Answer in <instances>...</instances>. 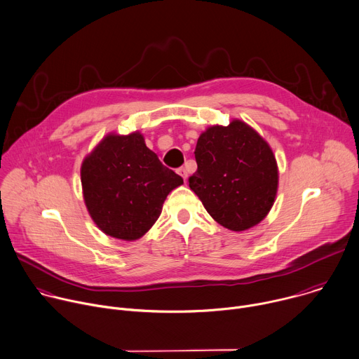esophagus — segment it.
Returning a JSON list of instances; mask_svg holds the SVG:
<instances>
[{
  "label": "esophagus",
  "instance_id": "obj_1",
  "mask_svg": "<svg viewBox=\"0 0 359 359\" xmlns=\"http://www.w3.org/2000/svg\"><path fill=\"white\" fill-rule=\"evenodd\" d=\"M178 174H180L184 180H187V178H188V171H187V168H185V167L178 168Z\"/></svg>",
  "mask_w": 359,
  "mask_h": 359
}]
</instances>
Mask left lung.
I'll return each instance as SVG.
<instances>
[{
  "label": "left lung",
  "mask_w": 359,
  "mask_h": 359,
  "mask_svg": "<svg viewBox=\"0 0 359 359\" xmlns=\"http://www.w3.org/2000/svg\"><path fill=\"white\" fill-rule=\"evenodd\" d=\"M198 170L189 188L219 225L246 231L266 218L277 192V163L267 142L246 123L212 126L196 142Z\"/></svg>",
  "instance_id": "8db88e82"
}]
</instances>
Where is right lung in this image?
Wrapping results in <instances>:
<instances>
[{
  "mask_svg": "<svg viewBox=\"0 0 359 359\" xmlns=\"http://www.w3.org/2000/svg\"><path fill=\"white\" fill-rule=\"evenodd\" d=\"M86 208L106 235L135 241L158 219L167 195L184 180L163 165L138 131L109 134L81 168Z\"/></svg>",
  "mask_w": 359,
  "mask_h": 359,
  "instance_id": "right-lung-1",
  "label": "right lung"
}]
</instances>
